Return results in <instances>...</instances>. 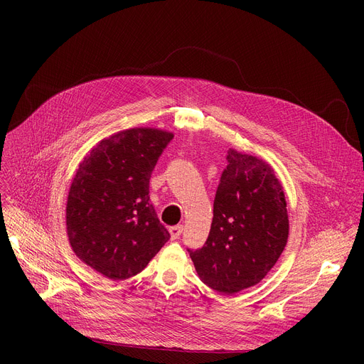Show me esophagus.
<instances>
[{
    "label": "esophagus",
    "instance_id": "esophagus-1",
    "mask_svg": "<svg viewBox=\"0 0 364 364\" xmlns=\"http://www.w3.org/2000/svg\"><path fill=\"white\" fill-rule=\"evenodd\" d=\"M169 233H171V237L172 239H178L183 233V225H172L169 227Z\"/></svg>",
    "mask_w": 364,
    "mask_h": 364
}]
</instances>
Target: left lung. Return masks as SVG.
<instances>
[{
  "instance_id": "8db88e82",
  "label": "left lung",
  "mask_w": 364,
  "mask_h": 364,
  "mask_svg": "<svg viewBox=\"0 0 364 364\" xmlns=\"http://www.w3.org/2000/svg\"><path fill=\"white\" fill-rule=\"evenodd\" d=\"M214 199L211 230L187 250L200 280L233 295L259 283L277 262L289 235L280 181L262 159L230 149Z\"/></svg>"
}]
</instances>
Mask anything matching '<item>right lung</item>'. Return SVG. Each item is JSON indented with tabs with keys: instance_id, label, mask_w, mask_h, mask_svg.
<instances>
[{
	"instance_id": "add662e5",
	"label": "right lung",
	"mask_w": 364,
	"mask_h": 364,
	"mask_svg": "<svg viewBox=\"0 0 364 364\" xmlns=\"http://www.w3.org/2000/svg\"><path fill=\"white\" fill-rule=\"evenodd\" d=\"M174 139L155 128H132L102 140L81 162L66 205L73 252L112 280L140 273L169 240L149 181Z\"/></svg>"
}]
</instances>
